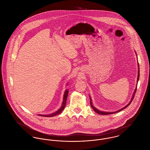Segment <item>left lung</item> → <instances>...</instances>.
<instances>
[{
    "instance_id": "obj_1",
    "label": "left lung",
    "mask_w": 150,
    "mask_h": 150,
    "mask_svg": "<svg viewBox=\"0 0 150 150\" xmlns=\"http://www.w3.org/2000/svg\"><path fill=\"white\" fill-rule=\"evenodd\" d=\"M135 53H136V52H135ZM136 56H137V54H136ZM137 64H138V75H137V83H138V81H139V76H140L139 65V63H138V62H137ZM137 84H136V88H135V89H134V92H133V95H132V96L131 100H130V101L129 102L127 106H125V107H124L123 108H121V109H120V110H118L116 111H114V112H106V111H100L99 110L97 109L96 108H95V107L93 106V104H92V100H91V98L90 95H89V98H90L91 106V107L93 108V110H94V111H95L96 112H97L98 114H101V115H108V114H114V113H117V112H120V111H121V110H124V108H125L126 107H128L129 105L131 103L132 101L133 100V98H134V94H135V93H136V89H137Z\"/></svg>"
}]
</instances>
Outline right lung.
<instances>
[{"label":"right lung","instance_id":"add662e5","mask_svg":"<svg viewBox=\"0 0 150 150\" xmlns=\"http://www.w3.org/2000/svg\"><path fill=\"white\" fill-rule=\"evenodd\" d=\"M68 92H69V90L68 89H66L64 91V99H63V102H62V106L59 108L57 111H56L55 112L51 114H48V115H43V114H39V115L40 116H42V117H54L55 116L59 114H60L64 108V107L66 106V100H67V95H68Z\"/></svg>","mask_w":150,"mask_h":150}]
</instances>
